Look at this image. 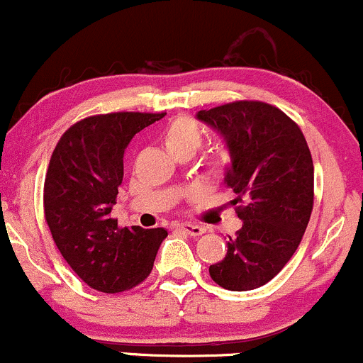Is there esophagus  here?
<instances>
[{
	"instance_id": "esophagus-1",
	"label": "esophagus",
	"mask_w": 363,
	"mask_h": 363,
	"mask_svg": "<svg viewBox=\"0 0 363 363\" xmlns=\"http://www.w3.org/2000/svg\"><path fill=\"white\" fill-rule=\"evenodd\" d=\"M179 228L191 237H199L206 232V228L203 227V225H193V223H181L179 225Z\"/></svg>"
}]
</instances>
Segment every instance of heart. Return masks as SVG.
<instances>
[{
    "instance_id": "obj_1",
    "label": "heart",
    "mask_w": 363,
    "mask_h": 363,
    "mask_svg": "<svg viewBox=\"0 0 363 363\" xmlns=\"http://www.w3.org/2000/svg\"><path fill=\"white\" fill-rule=\"evenodd\" d=\"M162 141L165 148L179 158L182 155H194L196 150L203 143V129L198 123L189 116H177L169 121L167 126L162 131ZM206 167L211 176L220 177L232 167L234 162V153L227 143H216L208 150Z\"/></svg>"
}]
</instances>
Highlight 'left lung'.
I'll use <instances>...</instances> for the list:
<instances>
[{
	"label": "left lung",
	"instance_id": "8db88e82",
	"mask_svg": "<svg viewBox=\"0 0 363 363\" xmlns=\"http://www.w3.org/2000/svg\"><path fill=\"white\" fill-rule=\"evenodd\" d=\"M198 119L234 153L227 182L242 228L228 237L227 254L210 266L216 285L254 290L281 272L301 244L314 206V164L302 129L278 107L235 101L199 111Z\"/></svg>",
	"mask_w": 363,
	"mask_h": 363
}]
</instances>
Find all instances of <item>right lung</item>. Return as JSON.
Listing matches in <instances>:
<instances>
[{"label":"right lung","mask_w":363,"mask_h":363,"mask_svg":"<svg viewBox=\"0 0 363 363\" xmlns=\"http://www.w3.org/2000/svg\"><path fill=\"white\" fill-rule=\"evenodd\" d=\"M165 112H109L89 116L62 133L44 181V215L69 268L90 289L119 294L152 273L164 228L112 218L123 182V158L136 133Z\"/></svg>","instance_id":"right-lung-1"}]
</instances>
